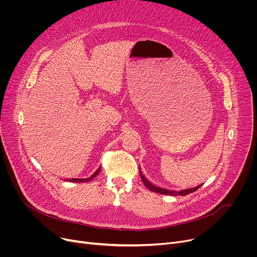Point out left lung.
Instances as JSON below:
<instances>
[{
  "instance_id": "left-lung-1",
  "label": "left lung",
  "mask_w": 257,
  "mask_h": 257,
  "mask_svg": "<svg viewBox=\"0 0 257 257\" xmlns=\"http://www.w3.org/2000/svg\"><path fill=\"white\" fill-rule=\"evenodd\" d=\"M140 175H141V178L144 182V184L146 185V187L149 188V190L151 192H154V193H157V194H161V195H169V196H185V195H188L191 193H194L196 192L199 187H201L202 185H203V183L202 184H199L195 187H190V188H182V190H170V188H165V187H161V186H157L155 184H153L152 182H150L149 180H148L145 175L143 174V172L141 171L140 169Z\"/></svg>"
}]
</instances>
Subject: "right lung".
I'll list each match as a JSON object with an SVG mask.
<instances>
[{
  "mask_svg": "<svg viewBox=\"0 0 257 257\" xmlns=\"http://www.w3.org/2000/svg\"><path fill=\"white\" fill-rule=\"evenodd\" d=\"M100 171H101V167H99L98 169H97V171L94 172L91 176H89V177H87V178H65V179H63L64 181H70V182H88V181H90V180H92L94 177L97 176V175L100 173Z\"/></svg>",
  "mask_w": 257,
  "mask_h": 257,
  "instance_id": "add662e5",
  "label": "right lung"
}]
</instances>
